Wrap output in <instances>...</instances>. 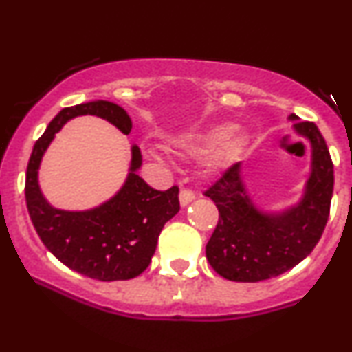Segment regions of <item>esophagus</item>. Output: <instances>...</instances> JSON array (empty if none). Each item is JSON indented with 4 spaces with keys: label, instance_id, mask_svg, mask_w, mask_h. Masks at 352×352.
Listing matches in <instances>:
<instances>
[{
    "label": "esophagus",
    "instance_id": "34e87169",
    "mask_svg": "<svg viewBox=\"0 0 352 352\" xmlns=\"http://www.w3.org/2000/svg\"><path fill=\"white\" fill-rule=\"evenodd\" d=\"M193 200H195V193H193L192 190H188V188L180 190V205L182 207H187V205L192 204Z\"/></svg>",
    "mask_w": 352,
    "mask_h": 352
}]
</instances>
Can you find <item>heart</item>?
Segmentation results:
<instances>
[{
    "instance_id": "b5f03b06",
    "label": "heart",
    "mask_w": 352,
    "mask_h": 352,
    "mask_svg": "<svg viewBox=\"0 0 352 352\" xmlns=\"http://www.w3.org/2000/svg\"><path fill=\"white\" fill-rule=\"evenodd\" d=\"M228 134V129L225 125H217V127L208 129V131L201 132V134H197L193 137H187V139H180L177 142V151L182 153H187V155H204L212 151L213 147L215 152H213L212 159V167L220 168L225 167L228 162H232L233 157L236 155L238 147H240V142L235 137L225 136Z\"/></svg>"
}]
</instances>
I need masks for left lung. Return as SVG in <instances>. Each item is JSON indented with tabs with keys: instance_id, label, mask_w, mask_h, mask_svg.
<instances>
[{
	"instance_id": "left-lung-1",
	"label": "left lung",
	"mask_w": 352,
	"mask_h": 352,
	"mask_svg": "<svg viewBox=\"0 0 352 352\" xmlns=\"http://www.w3.org/2000/svg\"><path fill=\"white\" fill-rule=\"evenodd\" d=\"M293 131L311 145V173L300 201L281 212H265L250 199L241 164L223 173L205 195L220 218L207 243V260L230 281L256 283L288 272L305 260L324 232L334 187L328 145L313 122L288 116Z\"/></svg>"
}]
</instances>
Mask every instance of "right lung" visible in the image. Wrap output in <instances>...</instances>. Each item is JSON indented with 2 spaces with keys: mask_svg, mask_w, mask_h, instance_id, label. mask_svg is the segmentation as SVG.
Returning a JSON list of instances; mask_svg holds the SVG:
<instances>
[{
  "mask_svg": "<svg viewBox=\"0 0 352 352\" xmlns=\"http://www.w3.org/2000/svg\"><path fill=\"white\" fill-rule=\"evenodd\" d=\"M79 116H98L127 135L132 120L109 100L66 107L36 140L26 170V205L36 232L56 258L84 276L99 281L131 280L151 263L164 225L180 210L179 187L153 190L137 175L142 153L131 147V167L119 192L94 208L60 210L44 199L38 173L50 144L63 125Z\"/></svg>",
  "mask_w": 352,
  "mask_h": 352,
  "instance_id": "add662e5",
  "label": "right lung"
}]
</instances>
